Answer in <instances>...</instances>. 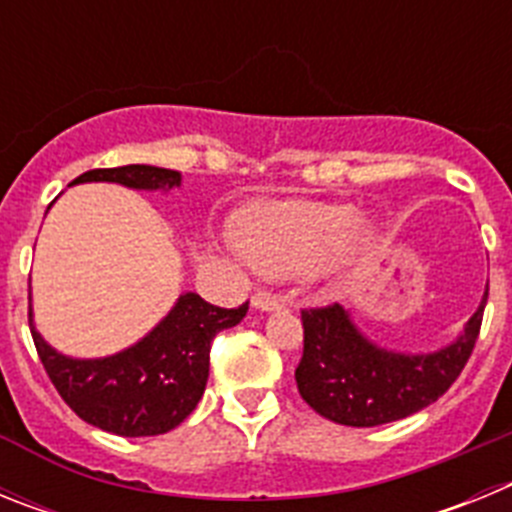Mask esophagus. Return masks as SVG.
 <instances>
[{
  "label": "esophagus",
  "instance_id": "obj_1",
  "mask_svg": "<svg viewBox=\"0 0 512 512\" xmlns=\"http://www.w3.org/2000/svg\"><path fill=\"white\" fill-rule=\"evenodd\" d=\"M251 302H253V307H259V310H266V312L279 310V307H284L282 297L271 295V292H264V289H261V292H256Z\"/></svg>",
  "mask_w": 512,
  "mask_h": 512
}]
</instances>
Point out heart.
Segmentation results:
<instances>
[{"label":"heart","instance_id":"b5f03b06","mask_svg":"<svg viewBox=\"0 0 512 512\" xmlns=\"http://www.w3.org/2000/svg\"><path fill=\"white\" fill-rule=\"evenodd\" d=\"M361 212L338 202H271L235 220V235L251 264L269 277H305L341 264L372 243L361 235Z\"/></svg>","mask_w":512,"mask_h":512}]
</instances>
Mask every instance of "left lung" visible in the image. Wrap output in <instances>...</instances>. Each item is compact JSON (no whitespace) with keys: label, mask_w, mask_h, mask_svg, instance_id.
<instances>
[{"label":"left lung","mask_w":512,"mask_h":512,"mask_svg":"<svg viewBox=\"0 0 512 512\" xmlns=\"http://www.w3.org/2000/svg\"><path fill=\"white\" fill-rule=\"evenodd\" d=\"M485 302L464 333L436 354H397L361 336L338 302L302 310L297 390L315 413L351 428L408 418L449 390L467 366L482 328Z\"/></svg>","instance_id":"1"}]
</instances>
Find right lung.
I'll use <instances>...</instances> for the list:
<instances>
[{
	"instance_id": "right-lung-1",
	"label": "right lung",
	"mask_w": 512,
	"mask_h": 512,
	"mask_svg": "<svg viewBox=\"0 0 512 512\" xmlns=\"http://www.w3.org/2000/svg\"><path fill=\"white\" fill-rule=\"evenodd\" d=\"M79 182H117L133 189L179 187V171L130 164L117 169H92ZM241 307H217L187 292L143 341L107 359H69L53 351L27 323L35 348L63 402L102 431L115 436H158L182 423L200 402L210 374L212 338L246 318Z\"/></svg>"
}]
</instances>
